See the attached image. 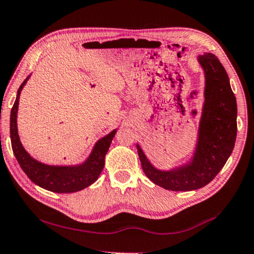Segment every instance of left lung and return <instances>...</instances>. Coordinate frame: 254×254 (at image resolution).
<instances>
[{"label": "left lung", "instance_id": "8db88e82", "mask_svg": "<svg viewBox=\"0 0 254 254\" xmlns=\"http://www.w3.org/2000/svg\"><path fill=\"white\" fill-rule=\"evenodd\" d=\"M204 71V104L192 159L170 171L157 170L136 144L142 170L155 184L171 191H192L215 179L234 148L237 132V106L229 79L218 58L211 53L200 55Z\"/></svg>", "mask_w": 254, "mask_h": 254}]
</instances>
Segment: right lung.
<instances>
[{
  "label": "right lung",
  "mask_w": 254,
  "mask_h": 254,
  "mask_svg": "<svg viewBox=\"0 0 254 254\" xmlns=\"http://www.w3.org/2000/svg\"><path fill=\"white\" fill-rule=\"evenodd\" d=\"M28 79L29 76H27L25 81L19 87L17 98H15L10 115L11 146L15 158L28 178L45 190L56 193H72L83 190L84 188L94 183L102 173L104 165H105V156L116 133V130H113L111 133L99 139L86 162L80 165L52 166V165L43 164L34 159L20 142L17 127L20 94H21L22 88L27 83Z\"/></svg>",
  "instance_id": "right-lung-1"
}]
</instances>
